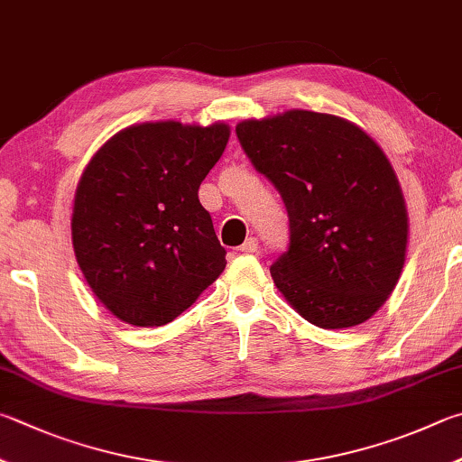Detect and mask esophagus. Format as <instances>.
<instances>
[{"label": "esophagus", "instance_id": "esophagus-1", "mask_svg": "<svg viewBox=\"0 0 462 462\" xmlns=\"http://www.w3.org/2000/svg\"><path fill=\"white\" fill-rule=\"evenodd\" d=\"M258 250V240L256 238H248L245 245L240 246V253H245V254H253V253H256Z\"/></svg>", "mask_w": 462, "mask_h": 462}]
</instances>
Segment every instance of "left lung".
Returning <instances> with one entry per match:
<instances>
[{
    "label": "left lung",
    "mask_w": 462,
    "mask_h": 462,
    "mask_svg": "<svg viewBox=\"0 0 462 462\" xmlns=\"http://www.w3.org/2000/svg\"><path fill=\"white\" fill-rule=\"evenodd\" d=\"M236 135L289 212L276 289L321 329L367 321L396 289L408 245L406 202L380 145L341 116L299 108L242 121Z\"/></svg>",
    "instance_id": "1"
}]
</instances>
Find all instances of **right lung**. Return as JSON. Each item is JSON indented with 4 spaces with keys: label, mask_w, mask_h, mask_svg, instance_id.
I'll list each match as a JSON object with an SVG mask.
<instances>
[{
    "label": "right lung",
    "mask_w": 462,
    "mask_h": 462,
    "mask_svg": "<svg viewBox=\"0 0 462 462\" xmlns=\"http://www.w3.org/2000/svg\"><path fill=\"white\" fill-rule=\"evenodd\" d=\"M230 127L133 125L82 171L72 246L88 287L121 321H173L226 268V250L198 189L222 157Z\"/></svg>",
    "instance_id": "right-lung-1"
}]
</instances>
